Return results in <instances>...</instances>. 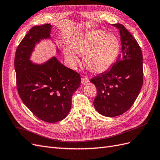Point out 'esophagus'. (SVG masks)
<instances>
[{
	"instance_id": "obj_1",
	"label": "esophagus",
	"mask_w": 160,
	"mask_h": 160,
	"mask_svg": "<svg viewBox=\"0 0 160 160\" xmlns=\"http://www.w3.org/2000/svg\"><path fill=\"white\" fill-rule=\"evenodd\" d=\"M88 82H89V78H88L87 77H86V76L82 77V79H81V83L82 84H85V83H87Z\"/></svg>"
}]
</instances>
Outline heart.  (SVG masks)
Returning <instances> with one entry per match:
<instances>
[{
  "mask_svg": "<svg viewBox=\"0 0 160 160\" xmlns=\"http://www.w3.org/2000/svg\"><path fill=\"white\" fill-rule=\"evenodd\" d=\"M69 47L75 53H85L84 63L86 67L100 73L108 71L113 65L119 53L120 44L115 35L107 34L101 30H91L80 33ZM72 51L65 49L64 54L70 65L75 67L79 59Z\"/></svg>",
  "mask_w": 160,
  "mask_h": 160,
  "instance_id": "1",
  "label": "heart"
}]
</instances>
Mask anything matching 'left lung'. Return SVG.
<instances>
[{
  "label": "left lung",
  "mask_w": 160,
  "mask_h": 160,
  "mask_svg": "<svg viewBox=\"0 0 160 160\" xmlns=\"http://www.w3.org/2000/svg\"><path fill=\"white\" fill-rule=\"evenodd\" d=\"M112 25L120 31L122 52L111 69L90 80L97 88L94 107L98 112L107 117L127 111L143 85V57L140 46L122 24Z\"/></svg>",
  "instance_id": "obj_1"
}]
</instances>
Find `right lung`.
<instances>
[{"mask_svg": "<svg viewBox=\"0 0 160 160\" xmlns=\"http://www.w3.org/2000/svg\"><path fill=\"white\" fill-rule=\"evenodd\" d=\"M52 27L49 24L32 27L16 49L14 58L20 98L36 117L49 123L67 117L72 95L81 84L80 75L66 68L56 57L42 64L30 60L37 43L51 38Z\"/></svg>", "mask_w": 160, "mask_h": 160, "instance_id": "obj_1", "label": "right lung"}]
</instances>
